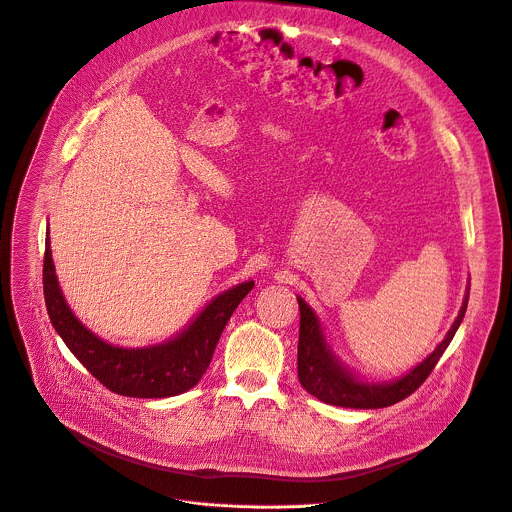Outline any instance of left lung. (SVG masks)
<instances>
[{"label":"left lung","instance_id":"8db88e82","mask_svg":"<svg viewBox=\"0 0 512 512\" xmlns=\"http://www.w3.org/2000/svg\"><path fill=\"white\" fill-rule=\"evenodd\" d=\"M469 300V288L465 292L461 311L449 329L447 337L436 346V350L420 362L414 370L403 374L401 379L391 383H364L358 381L356 374L342 366L327 346V339L323 335V327L315 311L298 298L300 309V333H298V381L300 385L321 399L323 403L337 405V407H354V410H379V407L393 405L407 395H412L434 370L436 362L440 360L455 337Z\"/></svg>","mask_w":512,"mask_h":512}]
</instances>
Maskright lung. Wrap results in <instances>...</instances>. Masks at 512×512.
<instances>
[{"instance_id": "add662e5", "label": "right lung", "mask_w": 512, "mask_h": 512, "mask_svg": "<svg viewBox=\"0 0 512 512\" xmlns=\"http://www.w3.org/2000/svg\"><path fill=\"white\" fill-rule=\"evenodd\" d=\"M255 282H243L216 296L175 339L150 348H117L94 335L67 306L45 241L43 292L49 319L70 352L109 391L125 397L160 399L189 391L208 370L218 339Z\"/></svg>"}]
</instances>
